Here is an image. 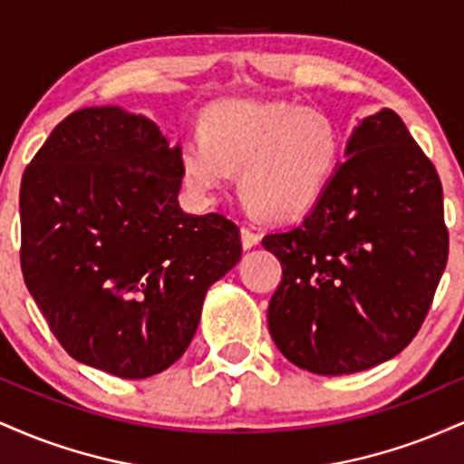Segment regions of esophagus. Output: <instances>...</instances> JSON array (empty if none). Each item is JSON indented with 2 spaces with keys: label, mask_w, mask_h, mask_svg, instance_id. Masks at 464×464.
I'll use <instances>...</instances> for the list:
<instances>
[{
  "label": "esophagus",
  "mask_w": 464,
  "mask_h": 464,
  "mask_svg": "<svg viewBox=\"0 0 464 464\" xmlns=\"http://www.w3.org/2000/svg\"><path fill=\"white\" fill-rule=\"evenodd\" d=\"M259 239H262V236H259L257 231H253V228L242 227V246H244V248H253V246H257Z\"/></svg>",
  "instance_id": "1"
}]
</instances>
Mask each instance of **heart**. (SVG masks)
I'll return each instance as SVG.
<instances>
[{
  "label": "heart",
  "instance_id": "heart-1",
  "mask_svg": "<svg viewBox=\"0 0 464 464\" xmlns=\"http://www.w3.org/2000/svg\"><path fill=\"white\" fill-rule=\"evenodd\" d=\"M202 137L180 146L185 185L214 198L239 172L250 214L296 220L332 183L343 137L327 113L285 100H225L205 111Z\"/></svg>",
  "mask_w": 464,
  "mask_h": 464
}]
</instances>
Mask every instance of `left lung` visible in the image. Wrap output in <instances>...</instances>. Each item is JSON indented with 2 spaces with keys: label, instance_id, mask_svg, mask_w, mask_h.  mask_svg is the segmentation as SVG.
Returning <instances> with one entry per match:
<instances>
[{
  "label": "left lung",
  "instance_id": "1",
  "mask_svg": "<svg viewBox=\"0 0 464 464\" xmlns=\"http://www.w3.org/2000/svg\"><path fill=\"white\" fill-rule=\"evenodd\" d=\"M344 154L305 220L262 239L284 270L268 303L270 335L316 375L401 353L450 253L440 179L395 111L364 117Z\"/></svg>",
  "mask_w": 464,
  "mask_h": 464
}]
</instances>
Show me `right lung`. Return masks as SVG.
<instances>
[{
  "mask_svg": "<svg viewBox=\"0 0 464 464\" xmlns=\"http://www.w3.org/2000/svg\"><path fill=\"white\" fill-rule=\"evenodd\" d=\"M180 180V148L120 106L73 111L25 168L21 273L73 360L143 380L189 347L242 242L222 214H185Z\"/></svg>",
  "mask_w": 464,
  "mask_h": 464,
  "instance_id": "right-lung-1",
  "label": "right lung"
}]
</instances>
